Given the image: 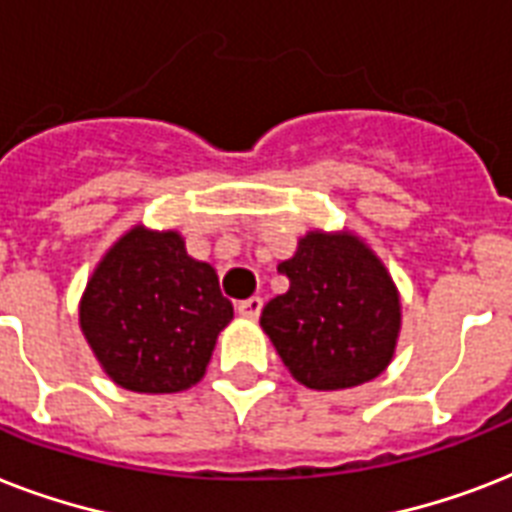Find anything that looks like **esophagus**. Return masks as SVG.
I'll use <instances>...</instances> for the list:
<instances>
[{
	"label": "esophagus",
	"mask_w": 512,
	"mask_h": 512,
	"mask_svg": "<svg viewBox=\"0 0 512 512\" xmlns=\"http://www.w3.org/2000/svg\"><path fill=\"white\" fill-rule=\"evenodd\" d=\"M260 311H263V300H260V297H249V300H241L239 303L241 319L255 321L257 316H260Z\"/></svg>",
	"instance_id": "esophagus-1"
}]
</instances>
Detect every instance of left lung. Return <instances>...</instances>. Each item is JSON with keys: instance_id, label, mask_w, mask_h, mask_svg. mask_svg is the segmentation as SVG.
<instances>
[{"instance_id": "8db88e82", "label": "left lung", "mask_w": 512, "mask_h": 512, "mask_svg": "<svg viewBox=\"0 0 512 512\" xmlns=\"http://www.w3.org/2000/svg\"><path fill=\"white\" fill-rule=\"evenodd\" d=\"M284 295L260 327L289 374L311 390H345L388 369L401 332V295L385 263L353 231H308L279 263Z\"/></svg>"}]
</instances>
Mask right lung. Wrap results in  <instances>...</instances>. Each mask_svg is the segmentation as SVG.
Masks as SVG:
<instances>
[{
  "label": "right lung",
  "mask_w": 512,
  "mask_h": 512,
  "mask_svg": "<svg viewBox=\"0 0 512 512\" xmlns=\"http://www.w3.org/2000/svg\"><path fill=\"white\" fill-rule=\"evenodd\" d=\"M233 319L209 263L177 231L143 223L106 249L79 300V327L103 372L135 393H180L204 377Z\"/></svg>",
  "instance_id": "right-lung-1"
}]
</instances>
